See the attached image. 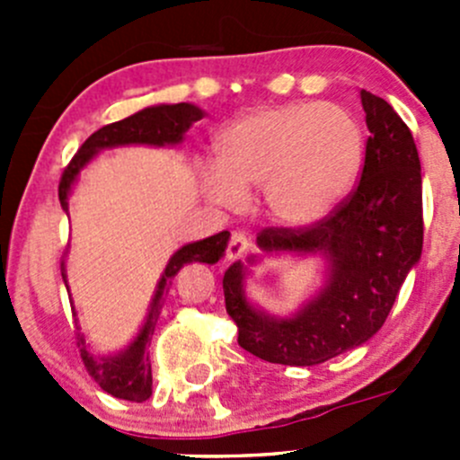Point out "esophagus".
Wrapping results in <instances>:
<instances>
[{
	"label": "esophagus",
	"instance_id": "1",
	"mask_svg": "<svg viewBox=\"0 0 460 460\" xmlns=\"http://www.w3.org/2000/svg\"><path fill=\"white\" fill-rule=\"evenodd\" d=\"M249 249H252V240H249L243 231H234L229 240V247H226V258L238 260L243 258Z\"/></svg>",
	"mask_w": 460,
	"mask_h": 460
}]
</instances>
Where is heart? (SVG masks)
Listing matches in <instances>:
<instances>
[{
    "label": "heart",
    "instance_id": "1",
    "mask_svg": "<svg viewBox=\"0 0 460 460\" xmlns=\"http://www.w3.org/2000/svg\"><path fill=\"white\" fill-rule=\"evenodd\" d=\"M217 166L202 187L208 200L238 208L262 191L264 213L282 229H307L349 196L365 160L358 119L341 104L287 102L260 106L216 137Z\"/></svg>",
    "mask_w": 460,
    "mask_h": 460
}]
</instances>
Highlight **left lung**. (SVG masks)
Here are the masks:
<instances>
[{
  "label": "left lung",
  "mask_w": 460,
  "mask_h": 460,
  "mask_svg": "<svg viewBox=\"0 0 460 460\" xmlns=\"http://www.w3.org/2000/svg\"><path fill=\"white\" fill-rule=\"evenodd\" d=\"M369 140L358 187L336 211L307 229H264L262 253L320 256L323 289L291 316H271L244 294L247 267L225 271L226 314L238 345L278 365L312 367L360 347L383 327L407 273L423 252V178L414 137L396 111L360 91ZM258 256L249 258V264Z\"/></svg>",
  "instance_id": "1"
}]
</instances>
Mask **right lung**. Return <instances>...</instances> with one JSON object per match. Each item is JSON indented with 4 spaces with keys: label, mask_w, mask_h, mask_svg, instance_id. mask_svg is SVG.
<instances>
[{
    "label": "right lung",
    "mask_w": 460,
    "mask_h": 460,
    "mask_svg": "<svg viewBox=\"0 0 460 460\" xmlns=\"http://www.w3.org/2000/svg\"><path fill=\"white\" fill-rule=\"evenodd\" d=\"M204 118V111L196 104H157L148 106V109L137 111L131 118H124L119 122L106 124L100 131L93 133L88 140L82 144L80 151L71 160V164L64 169L62 180H59V204L64 211L68 213V193H71L73 184H75L77 175L84 169L88 162L97 155V151L113 146H124V144H148V146H175L184 140V133L193 127V122ZM229 231H220V234L211 235V238L198 240V243L184 244L182 249L173 253L166 262V269L162 271L157 289L153 294L151 309L144 320L140 333L133 338L131 345L127 349L118 351V354H95L91 345L86 342L84 333H77V347H80V356L84 360L86 372L91 378L100 385L104 392L111 396L122 398V401L142 402L151 396L153 392V376L151 363H148V342H151L153 329H155L157 316L164 305L166 287L175 278V273L189 262H207L213 264L225 256L226 243H229ZM62 278L66 282V269L62 264ZM68 289V282H66Z\"/></svg>",
    "instance_id": "right-lung-1"
}]
</instances>
